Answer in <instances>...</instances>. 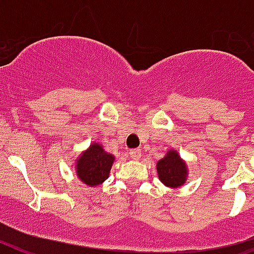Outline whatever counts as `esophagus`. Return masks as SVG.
Returning a JSON list of instances; mask_svg holds the SVG:
<instances>
[{
	"instance_id": "esophagus-1",
	"label": "esophagus",
	"mask_w": 254,
	"mask_h": 254,
	"mask_svg": "<svg viewBox=\"0 0 254 254\" xmlns=\"http://www.w3.org/2000/svg\"><path fill=\"white\" fill-rule=\"evenodd\" d=\"M129 154H130V157H131L132 159H139V158H140L141 152H140V149H131L129 152Z\"/></svg>"
}]
</instances>
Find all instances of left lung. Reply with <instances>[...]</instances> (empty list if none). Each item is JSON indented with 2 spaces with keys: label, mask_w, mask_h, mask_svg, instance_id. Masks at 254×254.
Wrapping results in <instances>:
<instances>
[{
  "label": "left lung",
  "mask_w": 254,
  "mask_h": 254,
  "mask_svg": "<svg viewBox=\"0 0 254 254\" xmlns=\"http://www.w3.org/2000/svg\"><path fill=\"white\" fill-rule=\"evenodd\" d=\"M157 171L159 180L166 186H181L186 180V166L176 150L168 152V154L157 163Z\"/></svg>",
  "instance_id": "obj_1"
}]
</instances>
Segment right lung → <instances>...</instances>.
<instances>
[{
  "mask_svg": "<svg viewBox=\"0 0 254 254\" xmlns=\"http://www.w3.org/2000/svg\"><path fill=\"white\" fill-rule=\"evenodd\" d=\"M114 157L105 152L100 144H92L77 162V175L88 186H96L109 177Z\"/></svg>",
  "mask_w": 254,
  "mask_h": 254,
  "instance_id": "obj_1",
  "label": "right lung"
}]
</instances>
